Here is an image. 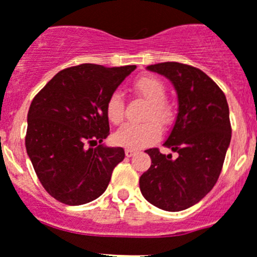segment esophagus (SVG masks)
<instances>
[{
  "label": "esophagus",
  "mask_w": 257,
  "mask_h": 257,
  "mask_svg": "<svg viewBox=\"0 0 257 257\" xmlns=\"http://www.w3.org/2000/svg\"><path fill=\"white\" fill-rule=\"evenodd\" d=\"M136 153H137V152H136L135 149H129V148L125 149V155H126V157H133Z\"/></svg>",
  "instance_id": "34e87169"
}]
</instances>
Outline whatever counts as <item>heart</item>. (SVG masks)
<instances>
[{
  "label": "heart",
  "instance_id": "heart-1",
  "mask_svg": "<svg viewBox=\"0 0 257 257\" xmlns=\"http://www.w3.org/2000/svg\"><path fill=\"white\" fill-rule=\"evenodd\" d=\"M132 90L136 95L148 102L145 109V122L132 124L126 122L117 129L113 140L117 145L129 149H141L157 141L161 135V125H167L174 118V107L165 98L166 86L158 77L150 74L141 75L132 82ZM107 117L113 124L122 121L125 113L124 98L118 91H113L105 103Z\"/></svg>",
  "mask_w": 257,
  "mask_h": 257
}]
</instances>
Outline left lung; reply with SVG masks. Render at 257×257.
<instances>
[{"label": "left lung", "instance_id": "left-lung-1", "mask_svg": "<svg viewBox=\"0 0 257 257\" xmlns=\"http://www.w3.org/2000/svg\"><path fill=\"white\" fill-rule=\"evenodd\" d=\"M148 70L165 75L178 94L179 112L163 145L178 153L146 150L152 166L140 178L142 196L154 206L179 212L212 191L231 140L228 104L221 88L205 73L180 62H161Z\"/></svg>", "mask_w": 257, "mask_h": 257}]
</instances>
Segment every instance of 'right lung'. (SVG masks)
Returning a JSON list of instances; mask_svg holds the SVG:
<instances>
[{
	"instance_id": "right-lung-1",
	"label": "right lung",
	"mask_w": 257,
	"mask_h": 257,
	"mask_svg": "<svg viewBox=\"0 0 257 257\" xmlns=\"http://www.w3.org/2000/svg\"><path fill=\"white\" fill-rule=\"evenodd\" d=\"M135 69L95 64L66 68L31 102L26 150L42 185L57 201L87 204L108 187L125 153L102 145L109 135L105 103Z\"/></svg>"
}]
</instances>
